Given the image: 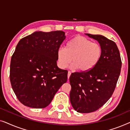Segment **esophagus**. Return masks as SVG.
Instances as JSON below:
<instances>
[{
    "label": "esophagus",
    "instance_id": "34e87169",
    "mask_svg": "<svg viewBox=\"0 0 130 130\" xmlns=\"http://www.w3.org/2000/svg\"><path fill=\"white\" fill-rule=\"evenodd\" d=\"M70 75H71V72H70V71H69L68 74H67V77H68V79H69V77H70Z\"/></svg>",
    "mask_w": 130,
    "mask_h": 130
}]
</instances>
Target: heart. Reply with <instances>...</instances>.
<instances>
[{
  "mask_svg": "<svg viewBox=\"0 0 130 130\" xmlns=\"http://www.w3.org/2000/svg\"><path fill=\"white\" fill-rule=\"evenodd\" d=\"M102 55V48L96 42H92L82 36L74 37L66 48H60L57 53L58 66L66 69L72 60V69L87 72L95 67Z\"/></svg>",
  "mask_w": 130,
  "mask_h": 130,
  "instance_id": "b5f03b06",
  "label": "heart"
}]
</instances>
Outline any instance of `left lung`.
<instances>
[{
  "mask_svg": "<svg viewBox=\"0 0 130 130\" xmlns=\"http://www.w3.org/2000/svg\"><path fill=\"white\" fill-rule=\"evenodd\" d=\"M86 35L98 41L102 55L96 66L87 72L73 73L70 101L74 109L90 113L102 106L114 91L121 68V60L116 44L101 35Z\"/></svg>",
  "mask_w": 130,
  "mask_h": 130,
  "instance_id": "8db88e82",
  "label": "left lung"
}]
</instances>
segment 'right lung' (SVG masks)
Segmentation results:
<instances>
[{
    "mask_svg": "<svg viewBox=\"0 0 130 130\" xmlns=\"http://www.w3.org/2000/svg\"><path fill=\"white\" fill-rule=\"evenodd\" d=\"M65 38L61 31H36L17 44L10 61V80L24 105L45 108L67 82V70L57 65V53Z\"/></svg>",
    "mask_w": 130,
    "mask_h": 130,
    "instance_id": "1",
    "label": "right lung"
}]
</instances>
